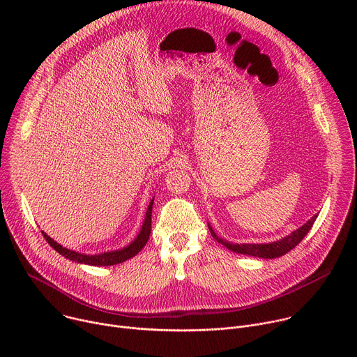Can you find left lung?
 Listing matches in <instances>:
<instances>
[{
  "label": "left lung",
  "instance_id": "1",
  "mask_svg": "<svg viewBox=\"0 0 357 357\" xmlns=\"http://www.w3.org/2000/svg\"><path fill=\"white\" fill-rule=\"evenodd\" d=\"M317 216H314L311 220H308L302 227H299L298 230L292 231L289 236L281 238L280 241H274L270 244H233L229 243L226 240H222L216 236V233L211 229L212 236L225 247H227L231 251L240 252V254H245V256H252V257H260V259H275V257H281L284 256L285 252L291 251L294 247H296V244H299L302 241V238L307 236V233L311 230V227L315 223Z\"/></svg>",
  "mask_w": 357,
  "mask_h": 357
}]
</instances>
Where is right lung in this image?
<instances>
[{
    "instance_id": "right-lung-1",
    "label": "right lung",
    "mask_w": 357,
    "mask_h": 357,
    "mask_svg": "<svg viewBox=\"0 0 357 357\" xmlns=\"http://www.w3.org/2000/svg\"><path fill=\"white\" fill-rule=\"evenodd\" d=\"M152 203H154V199L151 200L149 206L146 209L145 213V220L142 225V229L139 231V234L137 236V238L127 247L117 250V251H109V252H103L98 254V256H87V254H80L72 250H68L65 247H62L61 244H58L55 240L50 238L46 233L42 231L45 240L50 244V247L55 248L59 254H62L63 257L76 261V263H83V264H89V266H114L119 263H123L131 257H134L135 254H138L141 251V248L146 244L149 234H151V216H152Z\"/></svg>"
}]
</instances>
